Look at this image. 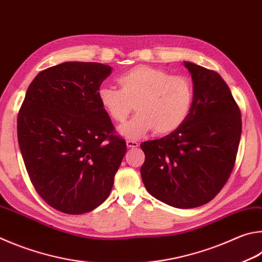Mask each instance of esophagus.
<instances>
[{
    "mask_svg": "<svg viewBox=\"0 0 262 262\" xmlns=\"http://www.w3.org/2000/svg\"><path fill=\"white\" fill-rule=\"evenodd\" d=\"M126 144H127V147H129V149H133V147H137L140 145L136 141H132V140H127Z\"/></svg>",
    "mask_w": 262,
    "mask_h": 262,
    "instance_id": "obj_1",
    "label": "esophagus"
}]
</instances>
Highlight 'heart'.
I'll return each instance as SVG.
<instances>
[{
    "label": "heart",
    "instance_id": "obj_1",
    "mask_svg": "<svg viewBox=\"0 0 262 262\" xmlns=\"http://www.w3.org/2000/svg\"><path fill=\"white\" fill-rule=\"evenodd\" d=\"M120 89L103 85L98 101L115 122H123L133 111L136 115L119 128L126 139L137 140L147 132L167 135L182 126L192 105L191 80L170 75L167 71L137 65L118 78Z\"/></svg>",
    "mask_w": 262,
    "mask_h": 262
}]
</instances>
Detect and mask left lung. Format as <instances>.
Returning <instances> with one entry per match:
<instances>
[{"label": "left lung", "instance_id": "obj_1", "mask_svg": "<svg viewBox=\"0 0 262 262\" xmlns=\"http://www.w3.org/2000/svg\"><path fill=\"white\" fill-rule=\"evenodd\" d=\"M191 73L193 99L177 130L141 144V177L151 196L178 208L211 202L235 166L242 134L241 110L215 71L183 61Z\"/></svg>", "mask_w": 262, "mask_h": 262}]
</instances>
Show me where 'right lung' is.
I'll return each mask as SVG.
<instances>
[{"mask_svg":"<svg viewBox=\"0 0 262 262\" xmlns=\"http://www.w3.org/2000/svg\"><path fill=\"white\" fill-rule=\"evenodd\" d=\"M112 68L66 61L41 71L28 87L17 119L28 177L55 210L83 214L111 192L126 154L98 101Z\"/></svg>","mask_w":262,"mask_h":262,"instance_id":"right-lung-1","label":"right lung"}]
</instances>
